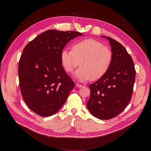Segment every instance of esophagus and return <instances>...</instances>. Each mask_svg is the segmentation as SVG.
I'll return each mask as SVG.
<instances>
[{
    "label": "esophagus",
    "instance_id": "1",
    "mask_svg": "<svg viewBox=\"0 0 151 151\" xmlns=\"http://www.w3.org/2000/svg\"><path fill=\"white\" fill-rule=\"evenodd\" d=\"M76 86L77 87V88H82V87L83 86V85L80 84H78V83H76Z\"/></svg>",
    "mask_w": 151,
    "mask_h": 151
}]
</instances>
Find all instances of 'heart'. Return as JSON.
<instances>
[{
	"label": "heart",
	"instance_id": "obj_1",
	"mask_svg": "<svg viewBox=\"0 0 151 151\" xmlns=\"http://www.w3.org/2000/svg\"><path fill=\"white\" fill-rule=\"evenodd\" d=\"M72 50L63 49L60 53V60L65 71L69 73L80 63L81 67L75 73L80 81L99 80L108 72L111 65V51L96 40H83L75 43Z\"/></svg>",
	"mask_w": 151,
	"mask_h": 151
}]
</instances>
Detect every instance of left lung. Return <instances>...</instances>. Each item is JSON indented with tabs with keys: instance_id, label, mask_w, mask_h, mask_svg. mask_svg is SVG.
Returning <instances> with one entry per match:
<instances>
[{
	"instance_id": "8db88e82",
	"label": "left lung",
	"mask_w": 151,
	"mask_h": 151,
	"mask_svg": "<svg viewBox=\"0 0 151 151\" xmlns=\"http://www.w3.org/2000/svg\"><path fill=\"white\" fill-rule=\"evenodd\" d=\"M101 37L109 40L113 60L108 72L89 85L91 95L87 106L94 117L107 120L120 114L128 105L136 71L132 57L121 43L110 37Z\"/></svg>"
}]
</instances>
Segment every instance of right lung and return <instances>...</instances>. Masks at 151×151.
<instances>
[{
    "label": "right lung",
    "instance_id": "add662e5",
    "mask_svg": "<svg viewBox=\"0 0 151 151\" xmlns=\"http://www.w3.org/2000/svg\"><path fill=\"white\" fill-rule=\"evenodd\" d=\"M83 34L49 30L36 37L23 50L18 75L22 96L28 107L43 117L56 113L75 83L66 73L60 53L67 43Z\"/></svg>",
    "mask_w": 151,
    "mask_h": 151
}]
</instances>
